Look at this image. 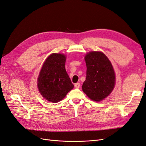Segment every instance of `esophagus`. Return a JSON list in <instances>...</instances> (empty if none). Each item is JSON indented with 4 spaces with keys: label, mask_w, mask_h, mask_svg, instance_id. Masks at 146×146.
Listing matches in <instances>:
<instances>
[{
    "label": "esophagus",
    "mask_w": 146,
    "mask_h": 146,
    "mask_svg": "<svg viewBox=\"0 0 146 146\" xmlns=\"http://www.w3.org/2000/svg\"><path fill=\"white\" fill-rule=\"evenodd\" d=\"M80 86V84L79 83H77L74 84V87H75L76 88H79Z\"/></svg>",
    "instance_id": "obj_1"
}]
</instances>
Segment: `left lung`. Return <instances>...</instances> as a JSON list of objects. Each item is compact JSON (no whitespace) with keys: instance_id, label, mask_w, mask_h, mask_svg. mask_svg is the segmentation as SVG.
<instances>
[{"instance_id":"obj_1","label":"left lung","mask_w":146,"mask_h":146,"mask_svg":"<svg viewBox=\"0 0 146 146\" xmlns=\"http://www.w3.org/2000/svg\"><path fill=\"white\" fill-rule=\"evenodd\" d=\"M86 77L83 92L91 100L101 101L110 94L115 85V73L108 57L103 52H91L84 57Z\"/></svg>"}]
</instances>
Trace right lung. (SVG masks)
Instances as JSON below:
<instances>
[{
    "instance_id": "1",
    "label": "right lung",
    "mask_w": 146,
    "mask_h": 146,
    "mask_svg": "<svg viewBox=\"0 0 146 146\" xmlns=\"http://www.w3.org/2000/svg\"><path fill=\"white\" fill-rule=\"evenodd\" d=\"M66 56L52 53L40 70L37 86L42 96L52 103H58L66 96L74 85L65 69Z\"/></svg>"
}]
</instances>
